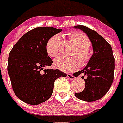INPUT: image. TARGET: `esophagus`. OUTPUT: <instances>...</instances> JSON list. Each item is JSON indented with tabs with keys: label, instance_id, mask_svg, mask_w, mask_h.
Wrapping results in <instances>:
<instances>
[{
	"label": "esophagus",
	"instance_id": "1",
	"mask_svg": "<svg viewBox=\"0 0 123 123\" xmlns=\"http://www.w3.org/2000/svg\"><path fill=\"white\" fill-rule=\"evenodd\" d=\"M67 77H68L70 80H73L75 79V76H74L73 75H72V74H67Z\"/></svg>",
	"mask_w": 123,
	"mask_h": 123
}]
</instances>
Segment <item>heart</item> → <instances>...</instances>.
Masks as SVG:
<instances>
[{
    "label": "heart",
    "mask_w": 123,
    "mask_h": 123,
    "mask_svg": "<svg viewBox=\"0 0 123 123\" xmlns=\"http://www.w3.org/2000/svg\"><path fill=\"white\" fill-rule=\"evenodd\" d=\"M68 38L76 46L73 50L72 55L73 57L66 58L60 57L55 61V66L65 72L73 71L77 69L81 64H86L91 58V52L89 47L91 41L89 38L82 32L74 31L68 33ZM60 43L61 39L58 34L52 36L47 41L46 44V50L47 54L51 57H57L60 55Z\"/></svg>",
    "instance_id": "heart-1"
}]
</instances>
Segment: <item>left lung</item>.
Here are the masks:
<instances>
[{"mask_svg":"<svg viewBox=\"0 0 123 123\" xmlns=\"http://www.w3.org/2000/svg\"><path fill=\"white\" fill-rule=\"evenodd\" d=\"M86 33L91 41L93 53L88 64L82 71L75 73V77L84 73L86 76L85 88L75 93L78 99L86 102L100 100L109 90L114 81L115 59L111 45L101 35L84 25H76ZM84 79V76L82 77Z\"/></svg>","mask_w":123,"mask_h":123,"instance_id":"8db88e82","label":"left lung"}]
</instances>
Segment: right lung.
Masks as SVG:
<instances>
[{
    "label": "right lung",
    "mask_w": 123,
    "mask_h": 123,
    "mask_svg": "<svg viewBox=\"0 0 123 123\" xmlns=\"http://www.w3.org/2000/svg\"><path fill=\"white\" fill-rule=\"evenodd\" d=\"M62 29L36 28L23 35L9 54L7 71L15 95L25 103L37 105L48 100L55 81L66 74L44 69L53 63L46 50L48 40Z\"/></svg>",
    "instance_id": "right-lung-1"
}]
</instances>
